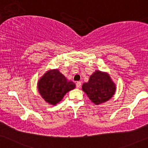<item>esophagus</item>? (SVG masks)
I'll return each instance as SVG.
<instances>
[{
	"label": "esophagus",
	"mask_w": 148,
	"mask_h": 148,
	"mask_svg": "<svg viewBox=\"0 0 148 148\" xmlns=\"http://www.w3.org/2000/svg\"><path fill=\"white\" fill-rule=\"evenodd\" d=\"M76 84L77 88H80L81 86V84H82V83H81V82H77Z\"/></svg>",
	"instance_id": "obj_1"
}]
</instances>
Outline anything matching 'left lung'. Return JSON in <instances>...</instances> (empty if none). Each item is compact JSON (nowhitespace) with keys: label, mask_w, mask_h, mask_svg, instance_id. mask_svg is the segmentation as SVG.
Masks as SVG:
<instances>
[{"label":"left lung","mask_w":148,"mask_h":148,"mask_svg":"<svg viewBox=\"0 0 148 148\" xmlns=\"http://www.w3.org/2000/svg\"><path fill=\"white\" fill-rule=\"evenodd\" d=\"M116 88L109 74L100 70H96L90 76L88 82H84L82 86V90L97 105L111 99L115 95Z\"/></svg>","instance_id":"obj_1"}]
</instances>
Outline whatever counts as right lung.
Instances as JSON below:
<instances>
[{"label": "right lung", "instance_id": "1", "mask_svg": "<svg viewBox=\"0 0 148 148\" xmlns=\"http://www.w3.org/2000/svg\"><path fill=\"white\" fill-rule=\"evenodd\" d=\"M76 84L68 80L58 69L49 70L37 82L39 93L45 102L56 105L66 93L73 90Z\"/></svg>", "mask_w": 148, "mask_h": 148}]
</instances>
